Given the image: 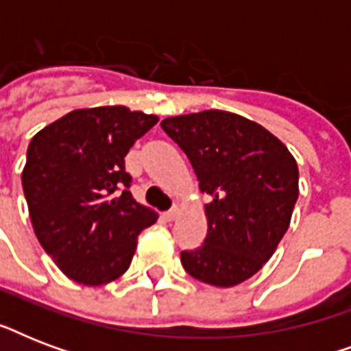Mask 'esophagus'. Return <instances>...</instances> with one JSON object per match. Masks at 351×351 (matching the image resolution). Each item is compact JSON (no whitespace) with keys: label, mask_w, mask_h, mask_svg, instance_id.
<instances>
[{"label":"esophagus","mask_w":351,"mask_h":351,"mask_svg":"<svg viewBox=\"0 0 351 351\" xmlns=\"http://www.w3.org/2000/svg\"><path fill=\"white\" fill-rule=\"evenodd\" d=\"M176 217H178V208H173V209H169V211H165V213H164V219L167 220V222L175 220Z\"/></svg>","instance_id":"1"}]
</instances>
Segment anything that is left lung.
<instances>
[{
	"instance_id": "8db88e82",
	"label": "left lung",
	"mask_w": 351,
	"mask_h": 351,
	"mask_svg": "<svg viewBox=\"0 0 351 351\" xmlns=\"http://www.w3.org/2000/svg\"><path fill=\"white\" fill-rule=\"evenodd\" d=\"M160 125L189 158L200 191L211 197L206 240L182 251V266L211 286L244 282L288 231L299 197L297 162L277 136L233 112H193Z\"/></svg>"
}]
</instances>
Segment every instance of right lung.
Listing matches in <instances>:
<instances>
[{
    "mask_svg": "<svg viewBox=\"0 0 351 351\" xmlns=\"http://www.w3.org/2000/svg\"><path fill=\"white\" fill-rule=\"evenodd\" d=\"M156 121L121 106L78 109L30 140L21 182L32 228L74 282L123 275L138 234L158 219L132 198L125 171V154Z\"/></svg>",
    "mask_w": 351,
    "mask_h": 351,
    "instance_id": "add662e5",
    "label": "right lung"
}]
</instances>
